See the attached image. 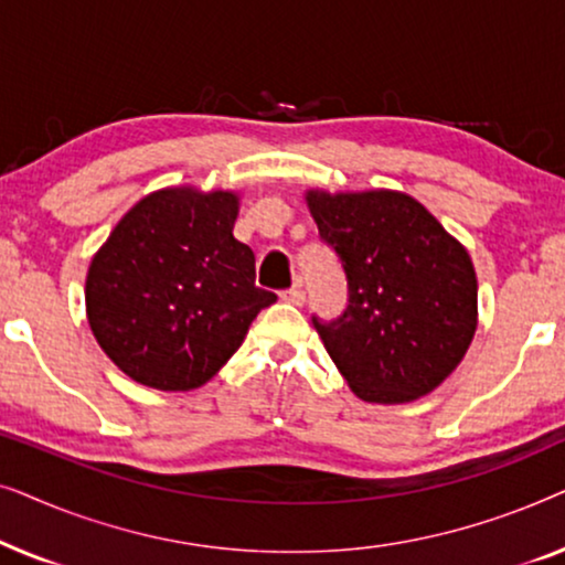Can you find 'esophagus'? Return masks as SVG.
<instances>
[{"label": "esophagus", "instance_id": "34e87169", "mask_svg": "<svg viewBox=\"0 0 565 565\" xmlns=\"http://www.w3.org/2000/svg\"><path fill=\"white\" fill-rule=\"evenodd\" d=\"M280 298L285 300V303H292V306H303L306 303V290L300 288V285H296V288H288L280 292Z\"/></svg>", "mask_w": 565, "mask_h": 565}]
</instances>
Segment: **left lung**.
<instances>
[{
  "label": "left lung",
  "mask_w": 565,
  "mask_h": 565,
  "mask_svg": "<svg viewBox=\"0 0 565 565\" xmlns=\"http://www.w3.org/2000/svg\"><path fill=\"white\" fill-rule=\"evenodd\" d=\"M323 242L342 259L350 303L313 316L354 396L408 404L460 365L478 327V280L458 238L406 192L306 190Z\"/></svg>",
  "instance_id": "left-lung-1"
}]
</instances>
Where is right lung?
<instances>
[{"label":"right lung","mask_w":565,"mask_h":565,"mask_svg":"<svg viewBox=\"0 0 565 565\" xmlns=\"http://www.w3.org/2000/svg\"><path fill=\"white\" fill-rule=\"evenodd\" d=\"M238 195L164 188L138 200L92 257L87 321L130 381L205 385L277 296L254 285V252L234 238Z\"/></svg>","instance_id":"obj_1"}]
</instances>
